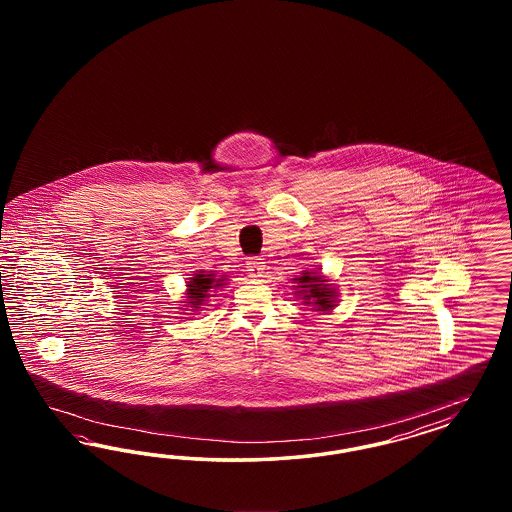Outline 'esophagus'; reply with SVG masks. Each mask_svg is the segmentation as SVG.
<instances>
[{"instance_id": "esophagus-1", "label": "esophagus", "mask_w": 512, "mask_h": 512, "mask_svg": "<svg viewBox=\"0 0 512 512\" xmlns=\"http://www.w3.org/2000/svg\"><path fill=\"white\" fill-rule=\"evenodd\" d=\"M245 268H247V272H249L251 278H261L263 272H265V259H261V257H249V259L245 261Z\"/></svg>"}]
</instances>
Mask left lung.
Returning <instances> with one entry per match:
<instances>
[{
  "label": "left lung",
  "instance_id": "left-lung-1",
  "mask_svg": "<svg viewBox=\"0 0 512 512\" xmlns=\"http://www.w3.org/2000/svg\"><path fill=\"white\" fill-rule=\"evenodd\" d=\"M295 280L299 282L297 288H301L299 293L307 305L313 303L317 311H330L334 307V292L328 288V284H324L322 276L315 272H303V276Z\"/></svg>",
  "mask_w": 512,
  "mask_h": 512
}]
</instances>
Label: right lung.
<instances>
[{"label":"right lung","mask_w":512,"mask_h":512,"mask_svg":"<svg viewBox=\"0 0 512 512\" xmlns=\"http://www.w3.org/2000/svg\"><path fill=\"white\" fill-rule=\"evenodd\" d=\"M219 286V280H215L213 274H195L194 278L188 282V303L197 309L205 301V297L213 288Z\"/></svg>","instance_id":"right-lung-1"}]
</instances>
